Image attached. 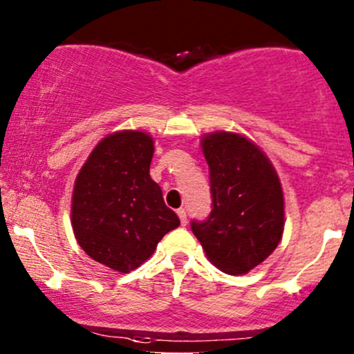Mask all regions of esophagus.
<instances>
[{
	"label": "esophagus",
	"instance_id": "1",
	"mask_svg": "<svg viewBox=\"0 0 354 354\" xmlns=\"http://www.w3.org/2000/svg\"><path fill=\"white\" fill-rule=\"evenodd\" d=\"M178 217H180L181 221V226H187V210L178 209Z\"/></svg>",
	"mask_w": 354,
	"mask_h": 354
}]
</instances>
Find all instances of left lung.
<instances>
[{"mask_svg":"<svg viewBox=\"0 0 354 354\" xmlns=\"http://www.w3.org/2000/svg\"><path fill=\"white\" fill-rule=\"evenodd\" d=\"M209 164L212 212L192 231L205 255L223 272L246 274L279 245L284 231L281 180L266 152L233 131L202 137Z\"/></svg>","mask_w":354,"mask_h":354,"instance_id":"obj_1","label":"left lung"}]
</instances>
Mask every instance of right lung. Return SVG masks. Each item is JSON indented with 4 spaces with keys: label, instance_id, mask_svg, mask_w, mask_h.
<instances>
[{
    "label": "right lung",
    "instance_id": "obj_1",
    "mask_svg": "<svg viewBox=\"0 0 354 354\" xmlns=\"http://www.w3.org/2000/svg\"><path fill=\"white\" fill-rule=\"evenodd\" d=\"M154 138L142 130L102 138L75 180L71 226L95 262L128 274L151 259L166 233L180 226L151 178Z\"/></svg>",
    "mask_w": 354,
    "mask_h": 354
}]
</instances>
